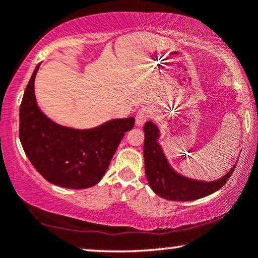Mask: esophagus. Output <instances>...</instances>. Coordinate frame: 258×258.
I'll return each instance as SVG.
<instances>
[{
    "mask_svg": "<svg viewBox=\"0 0 258 258\" xmlns=\"http://www.w3.org/2000/svg\"><path fill=\"white\" fill-rule=\"evenodd\" d=\"M153 115V109L150 107H143L141 108L139 111H137L136 114V117H135V122H136V125H142L144 124V122L147 121L148 118L150 117V116Z\"/></svg>",
    "mask_w": 258,
    "mask_h": 258,
    "instance_id": "1",
    "label": "esophagus"
}]
</instances>
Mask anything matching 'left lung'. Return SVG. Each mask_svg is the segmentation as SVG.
<instances>
[{"instance_id":"1","label":"left lung","mask_w":258,"mask_h":258,"mask_svg":"<svg viewBox=\"0 0 258 258\" xmlns=\"http://www.w3.org/2000/svg\"><path fill=\"white\" fill-rule=\"evenodd\" d=\"M143 130V157L147 179L154 192L162 199L182 202L202 199L220 190L235 170L236 164L221 178L210 182L186 177L176 171L169 163L158 142L161 137L158 126L153 121H148Z\"/></svg>"}]
</instances>
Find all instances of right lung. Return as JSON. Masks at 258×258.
<instances>
[{"mask_svg":"<svg viewBox=\"0 0 258 258\" xmlns=\"http://www.w3.org/2000/svg\"><path fill=\"white\" fill-rule=\"evenodd\" d=\"M38 63L20 107V141L35 169L52 184L86 189L103 177L124 134L135 118H114L90 129H74L41 111L34 91Z\"/></svg>","mask_w":258,"mask_h":258,"instance_id":"add662e5","label":"right lung"}]
</instances>
